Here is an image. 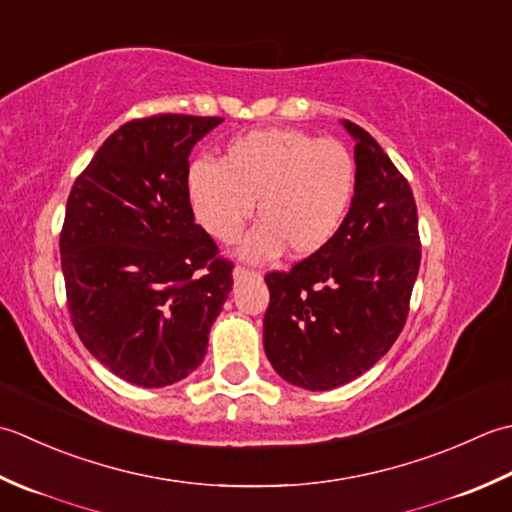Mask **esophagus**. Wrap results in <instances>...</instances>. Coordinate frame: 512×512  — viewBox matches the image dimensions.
Returning <instances> with one entry per match:
<instances>
[{"instance_id":"obj_1","label":"esophagus","mask_w":512,"mask_h":512,"mask_svg":"<svg viewBox=\"0 0 512 512\" xmlns=\"http://www.w3.org/2000/svg\"><path fill=\"white\" fill-rule=\"evenodd\" d=\"M232 276H234V283H241V280H247V278H260L258 271L245 269V267H236Z\"/></svg>"}]
</instances>
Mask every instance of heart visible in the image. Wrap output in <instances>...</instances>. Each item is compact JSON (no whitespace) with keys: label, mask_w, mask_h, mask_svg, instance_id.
Wrapping results in <instances>:
<instances>
[{"label":"heart","mask_w":512,"mask_h":512,"mask_svg":"<svg viewBox=\"0 0 512 512\" xmlns=\"http://www.w3.org/2000/svg\"><path fill=\"white\" fill-rule=\"evenodd\" d=\"M185 185L196 223L218 243L241 236L256 203L260 225L241 254L269 260L287 247L291 256L307 258L325 249L347 218L356 161L336 139L265 128L229 141L221 163L192 161Z\"/></svg>","instance_id":"b5f03b06"}]
</instances>
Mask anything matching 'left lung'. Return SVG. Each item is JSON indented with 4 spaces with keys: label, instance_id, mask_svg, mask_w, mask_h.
Listing matches in <instances>:
<instances>
[{
    "label": "left lung",
    "instance_id": "obj_1",
    "mask_svg": "<svg viewBox=\"0 0 512 512\" xmlns=\"http://www.w3.org/2000/svg\"><path fill=\"white\" fill-rule=\"evenodd\" d=\"M356 139V192L338 234L289 271L265 276V353L280 378L307 391L342 387L398 340L420 271L415 198L367 130Z\"/></svg>",
    "mask_w": 512,
    "mask_h": 512
}]
</instances>
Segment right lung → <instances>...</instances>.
<instances>
[{"label":"right lung","instance_id":"add662e5","mask_svg":"<svg viewBox=\"0 0 512 512\" xmlns=\"http://www.w3.org/2000/svg\"><path fill=\"white\" fill-rule=\"evenodd\" d=\"M218 123L192 114L123 123L68 196L59 252L72 327L137 387H168L203 362L234 285L185 185L192 148Z\"/></svg>","mask_w":512,"mask_h":512}]
</instances>
